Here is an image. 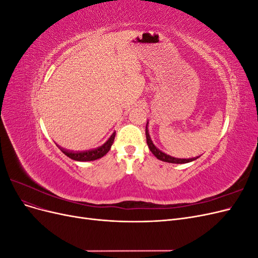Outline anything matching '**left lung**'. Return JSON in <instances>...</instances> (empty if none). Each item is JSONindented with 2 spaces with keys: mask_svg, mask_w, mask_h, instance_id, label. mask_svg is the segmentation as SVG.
Wrapping results in <instances>:
<instances>
[{
  "mask_svg": "<svg viewBox=\"0 0 258 258\" xmlns=\"http://www.w3.org/2000/svg\"><path fill=\"white\" fill-rule=\"evenodd\" d=\"M148 121L146 122V128H145V135H146V142L148 145V148H150V151L154 154V156L157 159L161 160V161H165V162H170V163H187V162H190L196 160L197 158H199L200 156H197V157H192V158H175L172 157V156L167 155L166 153L161 152L159 148L156 147L152 141V139L150 137V134H148Z\"/></svg>",
  "mask_w": 258,
  "mask_h": 258,
  "instance_id": "1",
  "label": "left lung"
}]
</instances>
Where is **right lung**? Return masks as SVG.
<instances>
[{"label":"right lung","instance_id":"obj_1","mask_svg":"<svg viewBox=\"0 0 258 258\" xmlns=\"http://www.w3.org/2000/svg\"><path fill=\"white\" fill-rule=\"evenodd\" d=\"M115 135H116V132H113L112 136L107 139V141L104 144H102L97 148H93V150L85 151V152H69L67 150H63V148H61V151L64 155H67L69 158H71L76 161L97 160L101 157H103V156L111 150V146H112V144L114 142V139H115Z\"/></svg>","mask_w":258,"mask_h":258}]
</instances>
